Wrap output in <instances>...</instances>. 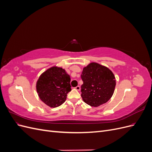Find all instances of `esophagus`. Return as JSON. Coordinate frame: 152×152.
<instances>
[{
  "label": "esophagus",
  "instance_id": "obj_1",
  "mask_svg": "<svg viewBox=\"0 0 152 152\" xmlns=\"http://www.w3.org/2000/svg\"><path fill=\"white\" fill-rule=\"evenodd\" d=\"M75 89L77 90V91H80V87L79 86H77V87H75Z\"/></svg>",
  "mask_w": 152,
  "mask_h": 152
}]
</instances>
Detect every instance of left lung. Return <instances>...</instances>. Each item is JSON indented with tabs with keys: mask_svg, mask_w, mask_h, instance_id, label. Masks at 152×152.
<instances>
[{
	"mask_svg": "<svg viewBox=\"0 0 152 152\" xmlns=\"http://www.w3.org/2000/svg\"><path fill=\"white\" fill-rule=\"evenodd\" d=\"M81 78L83 81L81 96L87 104L96 107L112 98L116 80L113 72L107 66L91 63L83 68Z\"/></svg>",
	"mask_w": 152,
	"mask_h": 152,
	"instance_id": "1",
	"label": "left lung"
}]
</instances>
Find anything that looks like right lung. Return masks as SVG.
<instances>
[{"label": "right lung", "instance_id": "obj_1", "mask_svg": "<svg viewBox=\"0 0 152 152\" xmlns=\"http://www.w3.org/2000/svg\"><path fill=\"white\" fill-rule=\"evenodd\" d=\"M70 77L65 69L53 66L43 72L37 81L39 97L49 107L56 108L65 102L71 89Z\"/></svg>", "mask_w": 152, "mask_h": 152}]
</instances>
